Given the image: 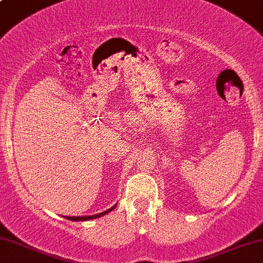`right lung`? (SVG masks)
I'll use <instances>...</instances> for the list:
<instances>
[{"label":"right lung","instance_id":"obj_1","mask_svg":"<svg viewBox=\"0 0 263 263\" xmlns=\"http://www.w3.org/2000/svg\"><path fill=\"white\" fill-rule=\"evenodd\" d=\"M118 205L116 203L115 205H112L111 208H109V210L101 212V213H98V214H94V216H83V217H69V216H63V218H66V219L68 220H72V222H84V220H90V219H96V218H100L103 216H105V214L110 213V212L115 210V207Z\"/></svg>","mask_w":263,"mask_h":263}]
</instances>
